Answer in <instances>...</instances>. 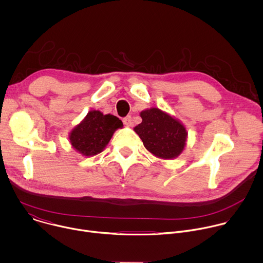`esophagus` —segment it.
Listing matches in <instances>:
<instances>
[{
	"instance_id": "1",
	"label": "esophagus",
	"mask_w": 263,
	"mask_h": 263,
	"mask_svg": "<svg viewBox=\"0 0 263 263\" xmlns=\"http://www.w3.org/2000/svg\"><path fill=\"white\" fill-rule=\"evenodd\" d=\"M123 123H124V125L127 126V127L132 126V118H131V116H128V117L124 118V119H123Z\"/></svg>"
}]
</instances>
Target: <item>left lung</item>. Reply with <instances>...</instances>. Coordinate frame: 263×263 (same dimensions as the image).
Wrapping results in <instances>:
<instances>
[{
	"label": "left lung",
	"instance_id": "8db88e82",
	"mask_svg": "<svg viewBox=\"0 0 263 263\" xmlns=\"http://www.w3.org/2000/svg\"><path fill=\"white\" fill-rule=\"evenodd\" d=\"M142 122L134 128L149 153L158 158L173 159L184 149L187 132L183 124L158 108L140 112Z\"/></svg>",
	"mask_w": 263,
	"mask_h": 263
}]
</instances>
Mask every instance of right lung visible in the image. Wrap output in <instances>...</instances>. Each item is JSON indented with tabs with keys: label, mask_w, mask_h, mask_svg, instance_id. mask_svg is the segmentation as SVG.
<instances>
[{
	"label": "right lung",
	"mask_w": 263,
	"mask_h": 263,
	"mask_svg": "<svg viewBox=\"0 0 263 263\" xmlns=\"http://www.w3.org/2000/svg\"><path fill=\"white\" fill-rule=\"evenodd\" d=\"M123 127L122 121L112 115H103L99 110L89 111L85 119L69 133L71 146L83 156L101 153L112 135Z\"/></svg>",
	"instance_id": "add662e5"
}]
</instances>
